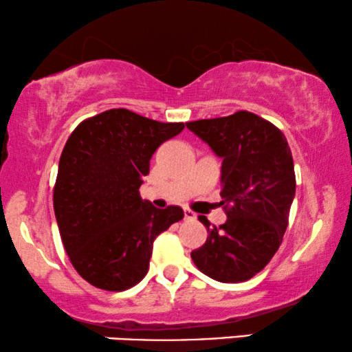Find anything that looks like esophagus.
Wrapping results in <instances>:
<instances>
[{"mask_svg": "<svg viewBox=\"0 0 352 352\" xmlns=\"http://www.w3.org/2000/svg\"><path fill=\"white\" fill-rule=\"evenodd\" d=\"M184 218L186 220H195V213L192 212V210L184 208Z\"/></svg>", "mask_w": 352, "mask_h": 352, "instance_id": "obj_1", "label": "esophagus"}]
</instances>
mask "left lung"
<instances>
[{
	"mask_svg": "<svg viewBox=\"0 0 352 352\" xmlns=\"http://www.w3.org/2000/svg\"><path fill=\"white\" fill-rule=\"evenodd\" d=\"M223 160L221 205L226 221L212 226L190 252L204 275L221 283L248 281L280 248L296 194L293 155L283 132L254 113L186 122Z\"/></svg>",
	"mask_w": 352,
	"mask_h": 352,
	"instance_id": "left-lung-1",
	"label": "left lung"
}]
</instances>
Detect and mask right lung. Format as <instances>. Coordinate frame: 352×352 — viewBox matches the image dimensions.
Here are the masks:
<instances>
[{"label":"right lung","mask_w":352,"mask_h":352,"mask_svg":"<svg viewBox=\"0 0 352 352\" xmlns=\"http://www.w3.org/2000/svg\"><path fill=\"white\" fill-rule=\"evenodd\" d=\"M184 122H160L108 109L72 131L59 158L53 207L72 267L90 285L124 291L147 275L153 241L182 220L142 200L139 187L160 145Z\"/></svg>","instance_id":"add662e5"}]
</instances>
